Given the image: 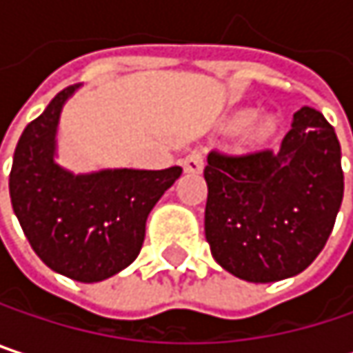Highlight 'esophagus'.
<instances>
[{
  "label": "esophagus",
  "instance_id": "esophagus-1",
  "mask_svg": "<svg viewBox=\"0 0 353 353\" xmlns=\"http://www.w3.org/2000/svg\"><path fill=\"white\" fill-rule=\"evenodd\" d=\"M181 165H183V172L188 174H200L204 170V155L200 151H192L190 155L183 157Z\"/></svg>",
  "mask_w": 353,
  "mask_h": 353
}]
</instances>
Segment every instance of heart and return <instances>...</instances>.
Returning <instances> with one entry per match:
<instances>
[{
    "label": "heart",
    "mask_w": 353,
    "mask_h": 353,
    "mask_svg": "<svg viewBox=\"0 0 353 353\" xmlns=\"http://www.w3.org/2000/svg\"><path fill=\"white\" fill-rule=\"evenodd\" d=\"M249 116H243V120H247ZM274 128H276V122H274V118H270V116H263V118H259L255 124H253V128H251V134H253V139H257V141H265L272 132H274Z\"/></svg>",
    "instance_id": "1"
}]
</instances>
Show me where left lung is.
Returning <instances> with one entry per match:
<instances>
[{
  "instance_id": "1",
  "label": "left lung",
  "mask_w": 353,
  "mask_h": 353,
  "mask_svg": "<svg viewBox=\"0 0 353 353\" xmlns=\"http://www.w3.org/2000/svg\"><path fill=\"white\" fill-rule=\"evenodd\" d=\"M204 233L212 257L247 282L307 270L343 200L341 147L315 108H301L278 151H210Z\"/></svg>"
}]
</instances>
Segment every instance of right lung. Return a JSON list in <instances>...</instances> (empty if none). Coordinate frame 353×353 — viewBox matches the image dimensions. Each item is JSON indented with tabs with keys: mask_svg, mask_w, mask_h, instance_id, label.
<instances>
[{
	"mask_svg": "<svg viewBox=\"0 0 353 353\" xmlns=\"http://www.w3.org/2000/svg\"><path fill=\"white\" fill-rule=\"evenodd\" d=\"M77 88L59 92L24 128L10 172V198L36 255L50 270L92 284L137 259L147 216L181 168L75 176L54 163L59 116Z\"/></svg>",
	"mask_w": 353,
	"mask_h": 353,
	"instance_id": "right-lung-1",
	"label": "right lung"
}]
</instances>
